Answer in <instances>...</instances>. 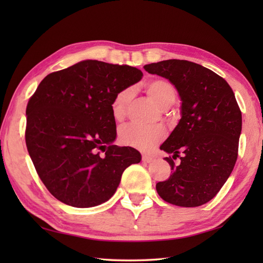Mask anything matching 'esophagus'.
I'll return each mask as SVG.
<instances>
[{
    "label": "esophagus",
    "mask_w": 263,
    "mask_h": 263,
    "mask_svg": "<svg viewBox=\"0 0 263 263\" xmlns=\"http://www.w3.org/2000/svg\"><path fill=\"white\" fill-rule=\"evenodd\" d=\"M154 160V157H152V156L149 155H142V161H144V163H152V161Z\"/></svg>",
    "instance_id": "1"
}]
</instances>
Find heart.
<instances>
[{"label":"heart","instance_id":"b5f03b06","mask_svg":"<svg viewBox=\"0 0 263 263\" xmlns=\"http://www.w3.org/2000/svg\"><path fill=\"white\" fill-rule=\"evenodd\" d=\"M147 93L150 99L160 109H167L174 104L176 99V89L170 81L156 79L147 85ZM133 90L126 88L120 91L111 102V114L116 120L122 119L125 114L128 103L132 99ZM166 132L163 127H141L135 124L122 127L119 133L120 142L124 146L132 147L142 152H148L163 140Z\"/></svg>","mask_w":263,"mask_h":263}]
</instances>
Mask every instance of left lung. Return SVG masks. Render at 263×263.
I'll return each instance as SVG.
<instances>
[{
  "label": "left lung",
  "instance_id": "obj_1",
  "mask_svg": "<svg viewBox=\"0 0 263 263\" xmlns=\"http://www.w3.org/2000/svg\"><path fill=\"white\" fill-rule=\"evenodd\" d=\"M168 80L181 99V119L160 149L180 157L168 180L156 184L159 197L180 206L208 202L235 166L242 131V113L225 79L185 60H166L143 66Z\"/></svg>",
  "mask_w": 263,
  "mask_h": 263
}]
</instances>
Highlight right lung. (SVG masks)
Returning <instances> with one entry per match:
<instances>
[{"mask_svg": "<svg viewBox=\"0 0 263 263\" xmlns=\"http://www.w3.org/2000/svg\"><path fill=\"white\" fill-rule=\"evenodd\" d=\"M142 76L133 66L86 60L39 83L26 109V144L41 180L61 202L102 204L116 192L125 168L140 163L138 150L114 144L110 106Z\"/></svg>", "mask_w": 263, "mask_h": 263, "instance_id": "right-lung-1", "label": "right lung"}]
</instances>
